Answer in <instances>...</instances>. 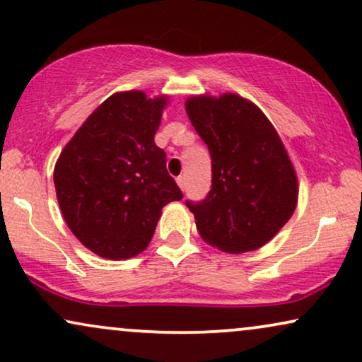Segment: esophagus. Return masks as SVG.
<instances>
[{"label": "esophagus", "mask_w": 362, "mask_h": 362, "mask_svg": "<svg viewBox=\"0 0 362 362\" xmlns=\"http://www.w3.org/2000/svg\"><path fill=\"white\" fill-rule=\"evenodd\" d=\"M177 184H178V187H180V189L182 190H184L185 189V177H177Z\"/></svg>", "instance_id": "obj_1"}]
</instances>
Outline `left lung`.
Returning a JSON list of instances; mask_svg holds the SVG:
<instances>
[{"label": "left lung", "instance_id": "8db88e82", "mask_svg": "<svg viewBox=\"0 0 362 362\" xmlns=\"http://www.w3.org/2000/svg\"><path fill=\"white\" fill-rule=\"evenodd\" d=\"M185 111L212 160L207 197L185 202L199 234L226 252L258 250L297 207V175L276 129L238 94L194 95Z\"/></svg>", "mask_w": 362, "mask_h": 362}]
</instances>
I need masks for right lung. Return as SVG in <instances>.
<instances>
[{
	"label": "right lung",
	"mask_w": 362,
	"mask_h": 362,
	"mask_svg": "<svg viewBox=\"0 0 362 362\" xmlns=\"http://www.w3.org/2000/svg\"><path fill=\"white\" fill-rule=\"evenodd\" d=\"M167 98L116 93L84 121L55 163L54 184L69 228L87 250L128 259L146 250L162 209L184 197L155 145Z\"/></svg>",
	"instance_id": "right-lung-1"
}]
</instances>
